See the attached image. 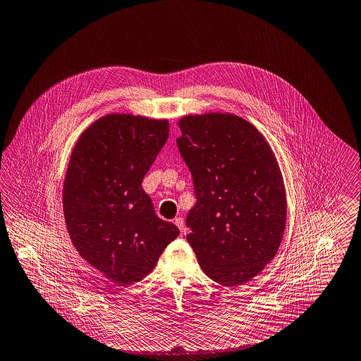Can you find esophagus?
Returning <instances> with one entry per match:
<instances>
[{"label":"esophagus","mask_w":361,"mask_h":361,"mask_svg":"<svg viewBox=\"0 0 361 361\" xmlns=\"http://www.w3.org/2000/svg\"><path fill=\"white\" fill-rule=\"evenodd\" d=\"M174 224L177 225V228L180 229V232H181V233H184V232H185V224H184V218H181V216H177V218L174 219Z\"/></svg>","instance_id":"1"}]
</instances>
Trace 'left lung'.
<instances>
[{"mask_svg":"<svg viewBox=\"0 0 361 361\" xmlns=\"http://www.w3.org/2000/svg\"><path fill=\"white\" fill-rule=\"evenodd\" d=\"M178 126L177 146L197 197L187 240L208 277L242 286L274 259L283 240L287 198L277 159L264 136L232 114L187 115Z\"/></svg>","mask_w":361,"mask_h":361,"instance_id":"obj_1","label":"left lung"}]
</instances>
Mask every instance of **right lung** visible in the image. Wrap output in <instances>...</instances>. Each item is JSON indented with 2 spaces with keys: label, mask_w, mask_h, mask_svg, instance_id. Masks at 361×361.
Listing matches in <instances>:
<instances>
[{
  "label": "right lung",
  "mask_w": 361,
  "mask_h": 361,
  "mask_svg": "<svg viewBox=\"0 0 361 361\" xmlns=\"http://www.w3.org/2000/svg\"><path fill=\"white\" fill-rule=\"evenodd\" d=\"M167 119L109 114L78 137L68 161L63 211L70 239L118 286L146 277L178 228L160 219L142 181L169 137Z\"/></svg>",
  "instance_id": "right-lung-1"
}]
</instances>
